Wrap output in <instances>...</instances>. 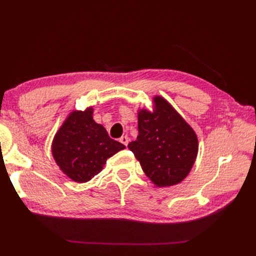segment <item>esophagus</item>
I'll list each match as a JSON object with an SVG mask.
<instances>
[{
    "mask_svg": "<svg viewBox=\"0 0 256 256\" xmlns=\"http://www.w3.org/2000/svg\"><path fill=\"white\" fill-rule=\"evenodd\" d=\"M120 143H122L124 145H128V143H129V138L127 136H122L120 138Z\"/></svg>",
    "mask_w": 256,
    "mask_h": 256,
    "instance_id": "34e87169",
    "label": "esophagus"
}]
</instances>
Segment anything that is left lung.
<instances>
[{
  "instance_id": "8db88e82",
  "label": "left lung",
  "mask_w": 256,
  "mask_h": 256,
  "mask_svg": "<svg viewBox=\"0 0 256 256\" xmlns=\"http://www.w3.org/2000/svg\"><path fill=\"white\" fill-rule=\"evenodd\" d=\"M152 109H138L136 140L128 144L145 175L158 188L182 182L198 152L196 131L166 98L152 97Z\"/></svg>"
}]
</instances>
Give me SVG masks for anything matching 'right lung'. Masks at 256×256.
Returning a JSON list of instances; mask_svg holds the SVG:
<instances>
[{
	"mask_svg": "<svg viewBox=\"0 0 256 256\" xmlns=\"http://www.w3.org/2000/svg\"><path fill=\"white\" fill-rule=\"evenodd\" d=\"M94 109L72 110L53 138L51 152L60 170L76 182H88L102 171L106 159L125 145L112 140L106 128L97 124Z\"/></svg>",
	"mask_w": 256,
	"mask_h": 256,
	"instance_id": "1",
	"label": "right lung"
}]
</instances>
